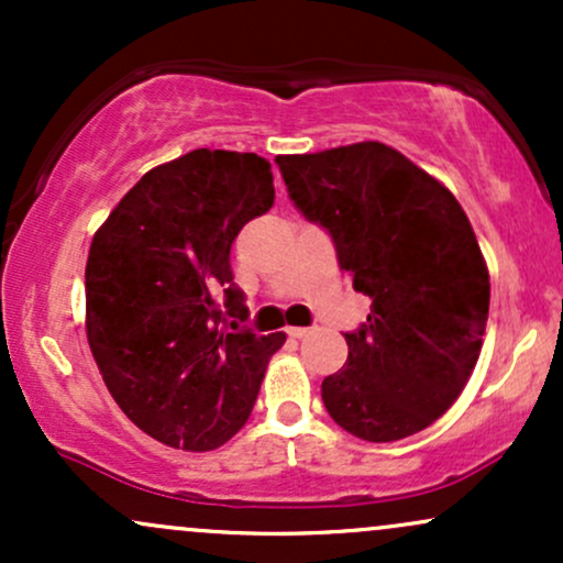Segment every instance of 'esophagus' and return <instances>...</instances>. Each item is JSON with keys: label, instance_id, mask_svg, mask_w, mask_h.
Segmentation results:
<instances>
[{"label": "esophagus", "instance_id": "esophagus-1", "mask_svg": "<svg viewBox=\"0 0 563 563\" xmlns=\"http://www.w3.org/2000/svg\"><path fill=\"white\" fill-rule=\"evenodd\" d=\"M286 333L290 339H303V335H309L312 331H309V328H286Z\"/></svg>", "mask_w": 563, "mask_h": 563}]
</instances>
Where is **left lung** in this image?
Returning a JSON list of instances; mask_svg holds the SVG:
<instances>
[{
	"mask_svg": "<svg viewBox=\"0 0 563 563\" xmlns=\"http://www.w3.org/2000/svg\"><path fill=\"white\" fill-rule=\"evenodd\" d=\"M288 196L331 232L371 314L322 380L328 416L365 442L418 434L466 389L482 352L489 273L474 228L439 179L384 142L277 156Z\"/></svg>",
	"mask_w": 563,
	"mask_h": 563,
	"instance_id": "obj_1",
	"label": "left lung"
}]
</instances>
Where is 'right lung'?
<instances>
[{"label":"right lung","mask_w":563,"mask_h":563,"mask_svg":"<svg viewBox=\"0 0 563 563\" xmlns=\"http://www.w3.org/2000/svg\"><path fill=\"white\" fill-rule=\"evenodd\" d=\"M269 161L198 151L115 203L87 260V341L124 416L174 450H217L249 421L286 333L256 335L230 249L273 209Z\"/></svg>","instance_id":"add662e5"}]
</instances>
